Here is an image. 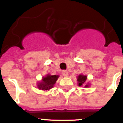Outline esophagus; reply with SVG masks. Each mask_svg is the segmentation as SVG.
I'll return each mask as SVG.
<instances>
[{
	"instance_id": "1",
	"label": "esophagus",
	"mask_w": 123,
	"mask_h": 123,
	"mask_svg": "<svg viewBox=\"0 0 123 123\" xmlns=\"http://www.w3.org/2000/svg\"><path fill=\"white\" fill-rule=\"evenodd\" d=\"M62 74L63 75L64 77H68V72L67 70H63V71H62Z\"/></svg>"
}]
</instances>
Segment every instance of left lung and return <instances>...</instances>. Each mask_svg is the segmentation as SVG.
Wrapping results in <instances>:
<instances>
[{"instance_id":"left-lung-1","label":"left lung","mask_w":123,"mask_h":123,"mask_svg":"<svg viewBox=\"0 0 123 123\" xmlns=\"http://www.w3.org/2000/svg\"><path fill=\"white\" fill-rule=\"evenodd\" d=\"M86 79H87V77L86 76H84V75H80L78 77V79H77V81L79 82V86H84L85 85V82L86 81ZM86 87H88V85H86L85 86Z\"/></svg>"}]
</instances>
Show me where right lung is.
I'll list each match as a JSON object with an SVG mask.
<instances>
[{"instance_id":"right-lung-1","label":"right lung","mask_w":123,"mask_h":123,"mask_svg":"<svg viewBox=\"0 0 123 123\" xmlns=\"http://www.w3.org/2000/svg\"><path fill=\"white\" fill-rule=\"evenodd\" d=\"M59 78L58 75H47L43 79V81L41 83H39L37 86L38 88L42 90H49L53 87V86L55 84L56 81Z\"/></svg>"}]
</instances>
